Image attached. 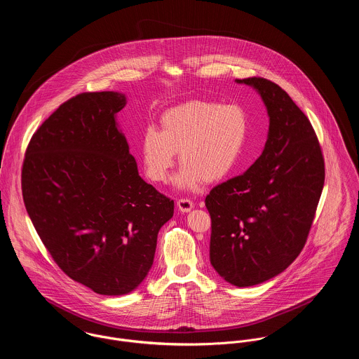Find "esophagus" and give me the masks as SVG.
<instances>
[{
  "instance_id": "obj_1",
  "label": "esophagus",
  "mask_w": 359,
  "mask_h": 359,
  "mask_svg": "<svg viewBox=\"0 0 359 359\" xmlns=\"http://www.w3.org/2000/svg\"><path fill=\"white\" fill-rule=\"evenodd\" d=\"M177 205H178L180 211L188 212V211H191V210L194 208V202H192L191 199H188V198H182V199H180V201L177 202Z\"/></svg>"
}]
</instances>
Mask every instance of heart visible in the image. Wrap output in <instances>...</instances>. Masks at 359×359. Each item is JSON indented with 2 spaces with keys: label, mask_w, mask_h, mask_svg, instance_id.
I'll return each instance as SVG.
<instances>
[{
  "label": "heart",
  "mask_w": 359,
  "mask_h": 359,
  "mask_svg": "<svg viewBox=\"0 0 359 359\" xmlns=\"http://www.w3.org/2000/svg\"><path fill=\"white\" fill-rule=\"evenodd\" d=\"M248 130V111L238 103L195 100L174 106L160 116V131L148 127L142 134L145 174L152 182H164L178 152V187L195 189L203 181H221L235 168Z\"/></svg>",
  "instance_id": "1"
}]
</instances>
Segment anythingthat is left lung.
<instances>
[{"mask_svg": "<svg viewBox=\"0 0 359 359\" xmlns=\"http://www.w3.org/2000/svg\"><path fill=\"white\" fill-rule=\"evenodd\" d=\"M255 87L269 133L256 163L205 196L211 218L210 262L231 285L248 287L285 271L302 253L325 184V160L303 110L264 77Z\"/></svg>", "mask_w": 359, "mask_h": 359, "instance_id": "obj_1", "label": "left lung"}]
</instances>
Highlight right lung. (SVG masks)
I'll use <instances>...</instances> for the list:
<instances>
[{
  "label": "right lung",
  "mask_w": 359,
  "mask_h": 359,
  "mask_svg": "<svg viewBox=\"0 0 359 359\" xmlns=\"http://www.w3.org/2000/svg\"><path fill=\"white\" fill-rule=\"evenodd\" d=\"M120 93H83L33 134L22 165L29 217L57 266L98 294L133 292L154 264L174 202L138 174L116 113Z\"/></svg>",
  "instance_id": "1"
}]
</instances>
